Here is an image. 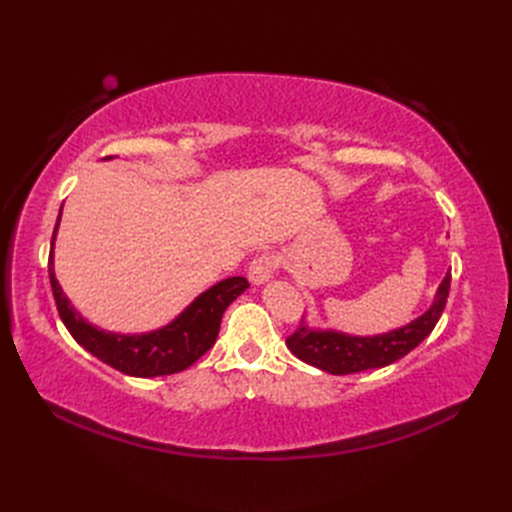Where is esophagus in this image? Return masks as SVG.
<instances>
[{
    "mask_svg": "<svg viewBox=\"0 0 512 512\" xmlns=\"http://www.w3.org/2000/svg\"><path fill=\"white\" fill-rule=\"evenodd\" d=\"M277 265H280V258L273 256V254H262V256H256L252 260L250 265V271H247V277H250V282L260 286L271 280L273 271L277 269Z\"/></svg>",
    "mask_w": 512,
    "mask_h": 512,
    "instance_id": "34e87169",
    "label": "esophagus"
}]
</instances>
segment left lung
<instances>
[{
	"mask_svg": "<svg viewBox=\"0 0 512 512\" xmlns=\"http://www.w3.org/2000/svg\"><path fill=\"white\" fill-rule=\"evenodd\" d=\"M448 290H451V273L444 275L425 314L404 327L378 335H348L333 329H316L309 327L303 318L299 329L286 339V346L297 359L333 376L386 367L414 350L433 331L444 312Z\"/></svg>",
	"mask_w": 512,
	"mask_h": 512,
	"instance_id": "obj_1",
	"label": "left lung"
}]
</instances>
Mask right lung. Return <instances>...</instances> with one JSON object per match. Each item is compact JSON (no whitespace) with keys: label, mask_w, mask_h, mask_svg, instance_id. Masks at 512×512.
Here are the masks:
<instances>
[{"label":"right lung","mask_w":512,"mask_h":512,"mask_svg":"<svg viewBox=\"0 0 512 512\" xmlns=\"http://www.w3.org/2000/svg\"><path fill=\"white\" fill-rule=\"evenodd\" d=\"M61 209H64V205H61ZM61 209L57 215L49 254V277L59 318L66 324L70 335L87 352L98 356L102 363L119 369L121 374H128L134 378H156L188 369L215 344L226 307L235 301L241 292H245V288H250L245 277H226V280L211 286L209 290L200 292L175 320H170L156 331L126 335L98 329L96 324L87 322L79 312H76L55 277L53 250L61 220Z\"/></svg>","instance_id":"right-lung-1"}]
</instances>
